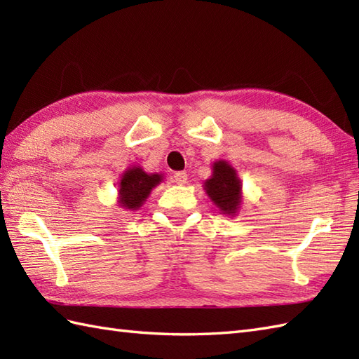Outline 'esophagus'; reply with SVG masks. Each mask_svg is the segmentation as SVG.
I'll use <instances>...</instances> for the list:
<instances>
[{
	"instance_id": "34e87169",
	"label": "esophagus",
	"mask_w": 359,
	"mask_h": 359,
	"mask_svg": "<svg viewBox=\"0 0 359 359\" xmlns=\"http://www.w3.org/2000/svg\"><path fill=\"white\" fill-rule=\"evenodd\" d=\"M172 179L177 185H185L187 180H188V174L185 171H177V172H174Z\"/></svg>"
}]
</instances>
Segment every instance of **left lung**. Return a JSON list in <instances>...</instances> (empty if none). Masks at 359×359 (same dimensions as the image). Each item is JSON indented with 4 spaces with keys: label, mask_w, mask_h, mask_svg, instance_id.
<instances>
[{
    "label": "left lung",
    "mask_w": 359,
    "mask_h": 359,
    "mask_svg": "<svg viewBox=\"0 0 359 359\" xmlns=\"http://www.w3.org/2000/svg\"><path fill=\"white\" fill-rule=\"evenodd\" d=\"M203 187L211 202L219 211H222V215L234 216L238 212L242 202V184L230 163L225 160L212 163V175L205 180Z\"/></svg>",
    "instance_id": "left-lung-1"
}]
</instances>
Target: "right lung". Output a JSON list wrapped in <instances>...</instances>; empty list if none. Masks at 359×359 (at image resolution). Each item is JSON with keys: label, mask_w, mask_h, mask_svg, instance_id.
Wrapping results in <instances>:
<instances>
[{"label": "right lung", "mask_w": 359, "mask_h": 359, "mask_svg": "<svg viewBox=\"0 0 359 359\" xmlns=\"http://www.w3.org/2000/svg\"><path fill=\"white\" fill-rule=\"evenodd\" d=\"M163 179V174H147L140 166H133L121 175L118 184V203L126 210H139L148 199L152 188Z\"/></svg>", "instance_id": "add662e5"}]
</instances>
